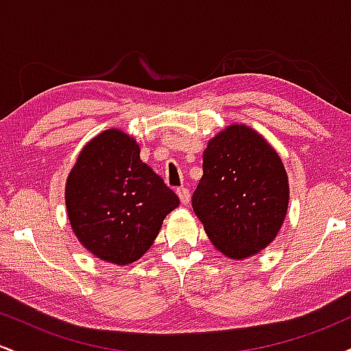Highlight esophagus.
<instances>
[{"label":"esophagus","mask_w":351,"mask_h":351,"mask_svg":"<svg viewBox=\"0 0 351 351\" xmlns=\"http://www.w3.org/2000/svg\"><path fill=\"white\" fill-rule=\"evenodd\" d=\"M176 195H178V198H180L181 203L188 204V201H189V189L186 186L176 188Z\"/></svg>","instance_id":"1"}]
</instances>
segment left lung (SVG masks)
<instances>
[{"mask_svg": "<svg viewBox=\"0 0 351 351\" xmlns=\"http://www.w3.org/2000/svg\"><path fill=\"white\" fill-rule=\"evenodd\" d=\"M191 203L216 249L244 259L271 244L284 223L285 168L257 132L231 125L208 143Z\"/></svg>", "mask_w": 351, "mask_h": 351, "instance_id": "8db88e82", "label": "left lung"}]
</instances>
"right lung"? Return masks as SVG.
I'll return each instance as SVG.
<instances>
[{
	"label": "right lung",
	"mask_w": 351,
	"mask_h": 351,
	"mask_svg": "<svg viewBox=\"0 0 351 351\" xmlns=\"http://www.w3.org/2000/svg\"><path fill=\"white\" fill-rule=\"evenodd\" d=\"M178 196L140 160L132 136L107 130L80 152L66 186L71 226L84 247L112 264L148 251Z\"/></svg>",
	"instance_id": "obj_1"
}]
</instances>
